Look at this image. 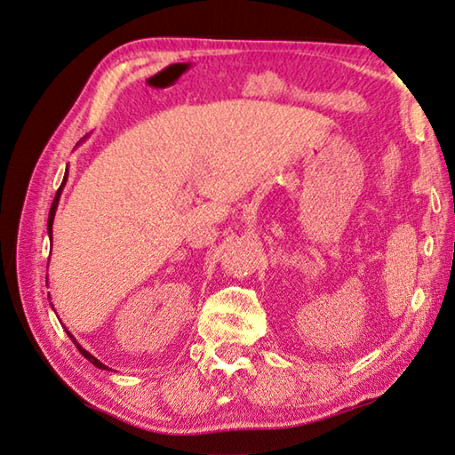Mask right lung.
Returning a JSON list of instances; mask_svg holds the SVG:
<instances>
[{
	"label": "right lung",
	"instance_id": "add662e5",
	"mask_svg": "<svg viewBox=\"0 0 455 455\" xmlns=\"http://www.w3.org/2000/svg\"><path fill=\"white\" fill-rule=\"evenodd\" d=\"M67 176H68V172L67 174H64V179H62V184H60V188L57 190V196H54V200H52V206H51V212H49V221H46V228H49V237H51V241H52V221H54V214H57V208H59V200H60V194H62V188H64V184H67ZM67 333H68V336H70V339L74 341V344H76V347H78V351H80V354L82 355H84L88 361H90V363L92 365H96L98 369H108L104 363H101V361L100 359H96L94 355H92L90 354V351H86L84 347H82L80 344H78V341L76 339H74V336H72V333L67 330Z\"/></svg>",
	"mask_w": 455,
	"mask_h": 455
}]
</instances>
